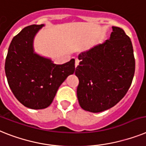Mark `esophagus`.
<instances>
[{
    "instance_id": "1",
    "label": "esophagus",
    "mask_w": 146,
    "mask_h": 146,
    "mask_svg": "<svg viewBox=\"0 0 146 146\" xmlns=\"http://www.w3.org/2000/svg\"><path fill=\"white\" fill-rule=\"evenodd\" d=\"M79 59H76V61H75V67H76L77 66L79 65Z\"/></svg>"
}]
</instances>
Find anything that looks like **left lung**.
I'll return each mask as SVG.
<instances>
[{
	"label": "left lung",
	"instance_id": "obj_1",
	"mask_svg": "<svg viewBox=\"0 0 146 146\" xmlns=\"http://www.w3.org/2000/svg\"><path fill=\"white\" fill-rule=\"evenodd\" d=\"M110 38L79 55L77 97L82 108L99 113L113 107L125 96L135 72L130 38L113 27Z\"/></svg>",
	"mask_w": 146,
	"mask_h": 146
}]
</instances>
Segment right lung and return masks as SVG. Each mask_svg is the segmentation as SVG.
Wrapping results in <instances>:
<instances>
[{
  "label": "right lung",
  "instance_id": "add662e5",
  "mask_svg": "<svg viewBox=\"0 0 146 146\" xmlns=\"http://www.w3.org/2000/svg\"><path fill=\"white\" fill-rule=\"evenodd\" d=\"M30 25L15 36L9 46L5 73L9 86L22 105L32 109L46 108L67 76L75 70V59L55 64L33 52L35 35L43 27Z\"/></svg>",
  "mask_w": 146,
  "mask_h": 146
}]
</instances>
